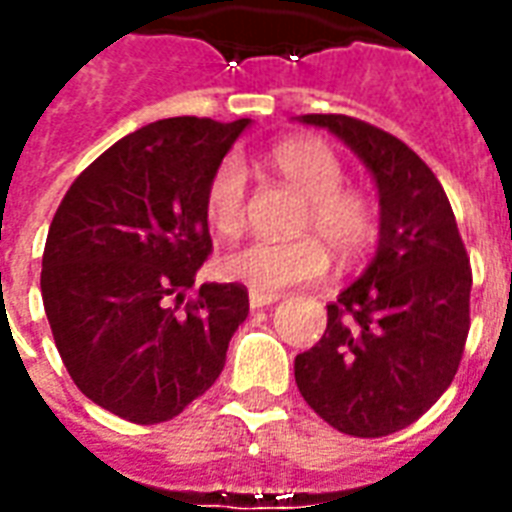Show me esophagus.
Instances as JSON below:
<instances>
[{
  "mask_svg": "<svg viewBox=\"0 0 512 512\" xmlns=\"http://www.w3.org/2000/svg\"><path fill=\"white\" fill-rule=\"evenodd\" d=\"M279 299V293H263V290H249V307L252 310H263V307H271L274 301Z\"/></svg>",
  "mask_w": 512,
  "mask_h": 512,
  "instance_id": "34e87169",
  "label": "esophagus"
}]
</instances>
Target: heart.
Instances as JSON below:
<instances>
[{
  "label": "heart",
  "mask_w": 512,
  "mask_h": 512,
  "mask_svg": "<svg viewBox=\"0 0 512 512\" xmlns=\"http://www.w3.org/2000/svg\"><path fill=\"white\" fill-rule=\"evenodd\" d=\"M268 158L279 178L304 197L299 230H310L319 238H252L235 244L219 257V274L252 290L277 293L326 274L329 252L324 243L343 263H354L365 255L378 233L376 200L356 186H343L345 167L332 147L318 139H285ZM205 216L222 235L241 230L246 216V169L238 158H224L213 169L205 186Z\"/></svg>",
  "instance_id": "obj_1"
}]
</instances>
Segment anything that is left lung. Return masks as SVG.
<instances>
[{
	"instance_id": "left-lung-1",
	"label": "left lung",
	"mask_w": 512,
	"mask_h": 512,
	"mask_svg": "<svg viewBox=\"0 0 512 512\" xmlns=\"http://www.w3.org/2000/svg\"><path fill=\"white\" fill-rule=\"evenodd\" d=\"M365 161L381 197L376 260L296 356L301 397L332 428L378 439L417 422L461 365L472 266L439 178L397 136L348 115H304Z\"/></svg>"
}]
</instances>
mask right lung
Returning a JSON list of instances; mask_svg holds the SVG:
<instances>
[{
	"label": "right lung",
	"instance_id": "add662e5",
	"mask_svg": "<svg viewBox=\"0 0 512 512\" xmlns=\"http://www.w3.org/2000/svg\"><path fill=\"white\" fill-rule=\"evenodd\" d=\"M246 126L139 128L73 180L51 219L40 293L57 351L73 384L128 422H167L205 395L249 315L241 282L194 288L213 249L205 186Z\"/></svg>",
	"mask_w": 512,
	"mask_h": 512
}]
</instances>
